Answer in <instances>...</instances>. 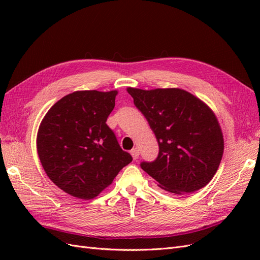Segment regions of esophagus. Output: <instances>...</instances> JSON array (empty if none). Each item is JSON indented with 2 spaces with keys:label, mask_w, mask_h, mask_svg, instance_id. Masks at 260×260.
Returning <instances> with one entry per match:
<instances>
[{
  "label": "esophagus",
  "mask_w": 260,
  "mask_h": 260,
  "mask_svg": "<svg viewBox=\"0 0 260 260\" xmlns=\"http://www.w3.org/2000/svg\"><path fill=\"white\" fill-rule=\"evenodd\" d=\"M130 154L132 155V157H133V159H138V157H139V155H140V152H139V149L138 148H132L131 149V152H130Z\"/></svg>",
  "instance_id": "obj_1"
}]
</instances>
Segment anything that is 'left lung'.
Listing matches in <instances>:
<instances>
[{"instance_id": "1", "label": "left lung", "mask_w": 260, "mask_h": 260, "mask_svg": "<svg viewBox=\"0 0 260 260\" xmlns=\"http://www.w3.org/2000/svg\"><path fill=\"white\" fill-rule=\"evenodd\" d=\"M127 91L159 146L157 158L141 162V168L174 194L193 193L207 185L224 148L221 128L209 106L178 88Z\"/></svg>"}]
</instances>
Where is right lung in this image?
Wrapping results in <instances>:
<instances>
[{
  "instance_id": "right-lung-1",
  "label": "right lung",
  "mask_w": 260,
  "mask_h": 260,
  "mask_svg": "<svg viewBox=\"0 0 260 260\" xmlns=\"http://www.w3.org/2000/svg\"><path fill=\"white\" fill-rule=\"evenodd\" d=\"M117 94L116 90L70 93L49 109L39 127L37 151L45 174L75 198H96L132 161L106 124Z\"/></svg>"
}]
</instances>
